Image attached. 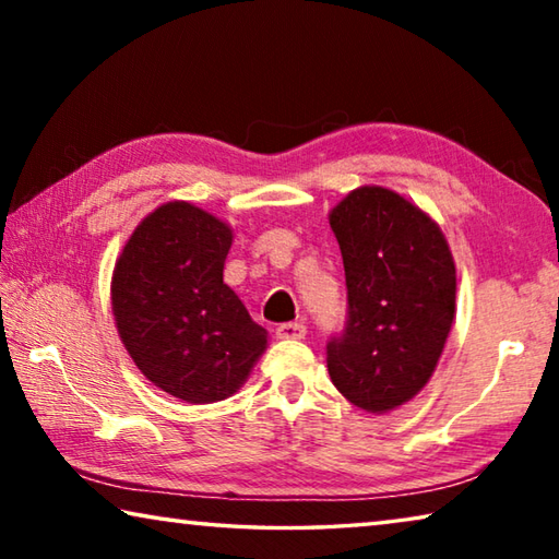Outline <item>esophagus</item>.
<instances>
[{"label": "esophagus", "instance_id": "obj_1", "mask_svg": "<svg viewBox=\"0 0 559 559\" xmlns=\"http://www.w3.org/2000/svg\"><path fill=\"white\" fill-rule=\"evenodd\" d=\"M306 333H308V330L302 323H283V325L276 328V335L281 340H302V337H306Z\"/></svg>", "mask_w": 559, "mask_h": 559}]
</instances>
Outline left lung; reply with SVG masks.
Masks as SVG:
<instances>
[{"label":"left lung","instance_id":"1","mask_svg":"<svg viewBox=\"0 0 559 559\" xmlns=\"http://www.w3.org/2000/svg\"><path fill=\"white\" fill-rule=\"evenodd\" d=\"M347 283V325L328 372L359 409L386 414L437 370L456 316V263L441 226L394 189L365 185L328 214Z\"/></svg>","mask_w":559,"mask_h":559}]
</instances>
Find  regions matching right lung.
Instances as JSON below:
<instances>
[{"label": "right lung", "instance_id": "1", "mask_svg": "<svg viewBox=\"0 0 559 559\" xmlns=\"http://www.w3.org/2000/svg\"><path fill=\"white\" fill-rule=\"evenodd\" d=\"M234 229L192 202L150 212L122 246L110 302L132 362L187 404L239 392L269 345L241 298L224 283Z\"/></svg>", "mask_w": 559, "mask_h": 559}]
</instances>
